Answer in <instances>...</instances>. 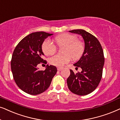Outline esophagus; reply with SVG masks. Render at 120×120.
Returning a JSON list of instances; mask_svg holds the SVG:
<instances>
[{
  "mask_svg": "<svg viewBox=\"0 0 120 120\" xmlns=\"http://www.w3.org/2000/svg\"><path fill=\"white\" fill-rule=\"evenodd\" d=\"M62 69V68H60V67L57 68V70H58V71H60Z\"/></svg>",
  "mask_w": 120,
  "mask_h": 120,
  "instance_id": "esophagus-1",
  "label": "esophagus"
}]
</instances>
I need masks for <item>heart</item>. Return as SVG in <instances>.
Instances as JSON below:
<instances>
[{
    "label": "heart",
    "instance_id": "obj_1",
    "mask_svg": "<svg viewBox=\"0 0 120 120\" xmlns=\"http://www.w3.org/2000/svg\"><path fill=\"white\" fill-rule=\"evenodd\" d=\"M55 41L59 47L64 46V54H57L50 58L51 64L58 67L69 63L71 57L78 60L82 56L85 51V45L82 40H78L77 36L69 33H64L55 37ZM57 46L49 39H47L42 45V49L46 55H51L57 51ZM72 57H71V56Z\"/></svg>",
    "mask_w": 120,
    "mask_h": 120
}]
</instances>
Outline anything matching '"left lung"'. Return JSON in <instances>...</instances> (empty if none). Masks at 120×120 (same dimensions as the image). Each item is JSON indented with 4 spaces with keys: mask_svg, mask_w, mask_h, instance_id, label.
I'll list each match as a JSON object with an SVG mask.
<instances>
[{
    "mask_svg": "<svg viewBox=\"0 0 120 120\" xmlns=\"http://www.w3.org/2000/svg\"><path fill=\"white\" fill-rule=\"evenodd\" d=\"M69 32L83 37L85 51L79 61L74 64L76 68H82V71L75 74L70 70L71 74L67 80L68 87L74 94L86 95L97 88L101 79L105 61L103 49L99 40L86 31L78 29Z\"/></svg>",
    "mask_w": 120,
    "mask_h": 120,
    "instance_id": "8db88e82",
    "label": "left lung"
}]
</instances>
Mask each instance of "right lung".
<instances>
[{
	"label": "right lung",
	"instance_id": "add662e5",
	"mask_svg": "<svg viewBox=\"0 0 120 120\" xmlns=\"http://www.w3.org/2000/svg\"><path fill=\"white\" fill-rule=\"evenodd\" d=\"M53 34L36 32L29 34L20 41L14 49L11 60L14 79L19 88L27 94L35 95L44 92L49 86L56 74L57 68L48 66L40 71L37 65L47 64L43 59L42 45Z\"/></svg>",
	"mask_w": 120,
	"mask_h": 120
}]
</instances>
